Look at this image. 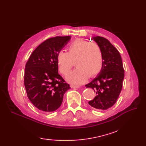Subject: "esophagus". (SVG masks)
Wrapping results in <instances>:
<instances>
[{
	"label": "esophagus",
	"mask_w": 146,
	"mask_h": 146,
	"mask_svg": "<svg viewBox=\"0 0 146 146\" xmlns=\"http://www.w3.org/2000/svg\"><path fill=\"white\" fill-rule=\"evenodd\" d=\"M71 88H80V86H75V85H71Z\"/></svg>",
	"instance_id": "34e87169"
}]
</instances>
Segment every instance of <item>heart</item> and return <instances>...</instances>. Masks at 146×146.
Masks as SVG:
<instances>
[{"label": "heart", "mask_w": 146, "mask_h": 146, "mask_svg": "<svg viewBox=\"0 0 146 146\" xmlns=\"http://www.w3.org/2000/svg\"><path fill=\"white\" fill-rule=\"evenodd\" d=\"M75 61L76 68L70 72L66 79L73 85H81L90 76L98 75L103 66V53L98 44L82 39H75L68 46V52L60 50L56 55L59 71L68 73Z\"/></svg>", "instance_id": "1"}]
</instances>
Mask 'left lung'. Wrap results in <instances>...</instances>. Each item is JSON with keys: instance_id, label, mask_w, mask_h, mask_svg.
<instances>
[{"instance_id": "left-lung-1", "label": "left lung", "mask_w": 146, "mask_h": 146, "mask_svg": "<svg viewBox=\"0 0 146 146\" xmlns=\"http://www.w3.org/2000/svg\"><path fill=\"white\" fill-rule=\"evenodd\" d=\"M92 39L101 48L104 62L98 76L85 85L96 92L94 99L88 104L96 110H105L114 105L119 98L124 78V69L119 51L107 39L99 36Z\"/></svg>"}]
</instances>
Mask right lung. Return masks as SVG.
Wrapping results in <instances>:
<instances>
[{
  "mask_svg": "<svg viewBox=\"0 0 146 146\" xmlns=\"http://www.w3.org/2000/svg\"><path fill=\"white\" fill-rule=\"evenodd\" d=\"M70 36H56L39 45L25 64L24 85L27 97L38 110L44 112L56 110L70 86L58 74L56 55L67 44Z\"/></svg>",
  "mask_w": 146,
  "mask_h": 146,
  "instance_id": "obj_1",
  "label": "right lung"
}]
</instances>
